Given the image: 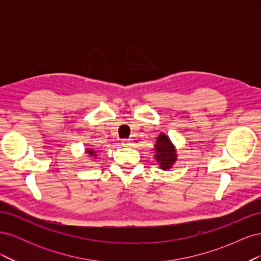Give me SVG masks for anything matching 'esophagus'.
I'll use <instances>...</instances> for the list:
<instances>
[{
    "mask_svg": "<svg viewBox=\"0 0 261 261\" xmlns=\"http://www.w3.org/2000/svg\"><path fill=\"white\" fill-rule=\"evenodd\" d=\"M123 146H126V147H128V146H130L132 145V140L130 139H125V140H123Z\"/></svg>",
    "mask_w": 261,
    "mask_h": 261,
    "instance_id": "obj_1",
    "label": "esophagus"
}]
</instances>
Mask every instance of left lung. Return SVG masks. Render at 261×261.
<instances>
[{
	"label": "left lung",
	"mask_w": 261,
	"mask_h": 261,
	"mask_svg": "<svg viewBox=\"0 0 261 261\" xmlns=\"http://www.w3.org/2000/svg\"><path fill=\"white\" fill-rule=\"evenodd\" d=\"M154 150V159L159 163V168L162 170H170L173 167V164L177 160L175 146L173 145L169 136L165 135L164 133H161L160 135L156 137Z\"/></svg>",
	"instance_id": "1"
}]
</instances>
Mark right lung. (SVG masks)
<instances>
[{
	"instance_id": "1",
	"label": "right lung",
	"mask_w": 261,
	"mask_h": 261,
	"mask_svg": "<svg viewBox=\"0 0 261 261\" xmlns=\"http://www.w3.org/2000/svg\"><path fill=\"white\" fill-rule=\"evenodd\" d=\"M87 154H88L89 156H92V158H97V151L94 150L93 148H86V151H85Z\"/></svg>"
}]
</instances>
